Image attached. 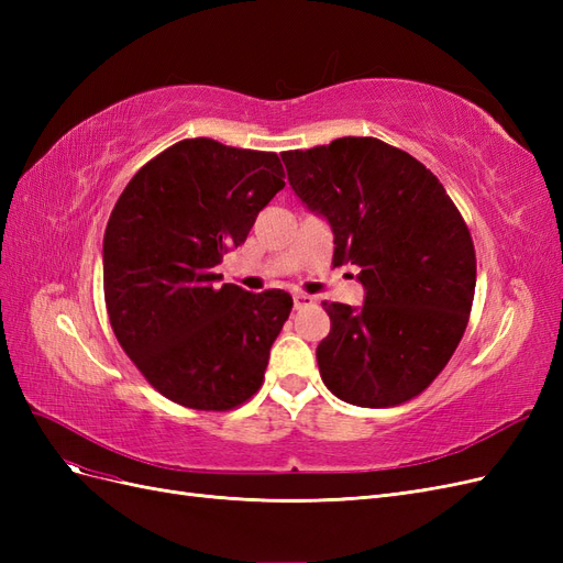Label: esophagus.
Wrapping results in <instances>:
<instances>
[{
  "mask_svg": "<svg viewBox=\"0 0 563 563\" xmlns=\"http://www.w3.org/2000/svg\"><path fill=\"white\" fill-rule=\"evenodd\" d=\"M314 300L310 298V296H305V294H296L294 296V310H302V308H310Z\"/></svg>",
  "mask_w": 563,
  "mask_h": 563,
  "instance_id": "esophagus-1",
  "label": "esophagus"
}]
</instances>
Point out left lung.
Instances as JSON below:
<instances>
[{
    "instance_id": "1",
    "label": "left lung",
    "mask_w": 563,
    "mask_h": 563,
    "mask_svg": "<svg viewBox=\"0 0 563 563\" xmlns=\"http://www.w3.org/2000/svg\"><path fill=\"white\" fill-rule=\"evenodd\" d=\"M288 185L333 232V265L360 267L364 305L327 302L321 380L364 408L418 397L465 333L476 258L444 185L408 152L345 135L282 152Z\"/></svg>"
}]
</instances>
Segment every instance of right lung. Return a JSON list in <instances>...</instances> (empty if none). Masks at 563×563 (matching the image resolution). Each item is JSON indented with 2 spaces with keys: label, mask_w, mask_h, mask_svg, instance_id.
Wrapping results in <instances>:
<instances>
[{
  "label": "right lung",
  "mask_w": 563,
  "mask_h": 563,
  "mask_svg": "<svg viewBox=\"0 0 563 563\" xmlns=\"http://www.w3.org/2000/svg\"><path fill=\"white\" fill-rule=\"evenodd\" d=\"M282 187L275 152L190 139L119 195L103 236L106 308L119 345L166 399L230 411L263 385L294 300L218 284L213 267Z\"/></svg>",
  "instance_id": "add662e5"
}]
</instances>
